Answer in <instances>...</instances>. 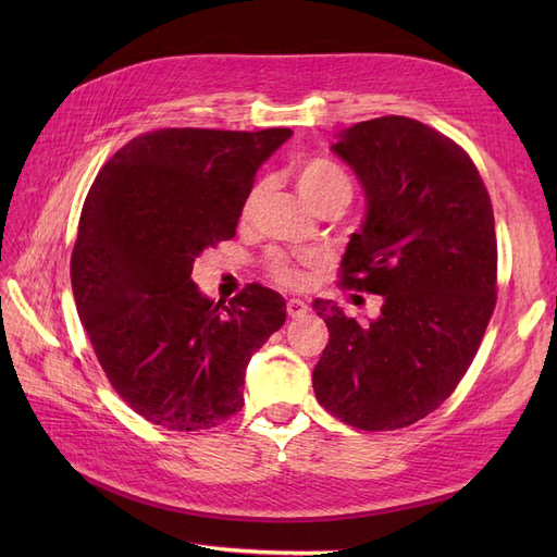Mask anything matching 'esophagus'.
Returning a JSON list of instances; mask_svg holds the SVG:
<instances>
[{
	"label": "esophagus",
	"instance_id": "obj_1",
	"mask_svg": "<svg viewBox=\"0 0 557 557\" xmlns=\"http://www.w3.org/2000/svg\"><path fill=\"white\" fill-rule=\"evenodd\" d=\"M285 311H288L290 318H301V315H307L309 305H307V301H301V299H288Z\"/></svg>",
	"mask_w": 557,
	"mask_h": 557
}]
</instances>
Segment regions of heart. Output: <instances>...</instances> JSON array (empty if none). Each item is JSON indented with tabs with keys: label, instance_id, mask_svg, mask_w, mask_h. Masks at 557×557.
Segmentation results:
<instances>
[{
	"label": "heart",
	"instance_id": "heart-1",
	"mask_svg": "<svg viewBox=\"0 0 557 557\" xmlns=\"http://www.w3.org/2000/svg\"><path fill=\"white\" fill-rule=\"evenodd\" d=\"M295 183L301 199H305L313 211H320L323 207L344 209L352 195V185L348 174L344 172V166L327 158H313V160L301 162L295 172ZM260 199H262V185H256L244 201V209H242L244 223H248L250 218L256 215ZM267 269L278 283H285V285H299L305 281L301 269L290 258H285L283 252H272V256H269Z\"/></svg>",
	"mask_w": 557,
	"mask_h": 557
}]
</instances>
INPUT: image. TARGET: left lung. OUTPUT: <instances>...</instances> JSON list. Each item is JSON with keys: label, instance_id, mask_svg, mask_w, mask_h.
<instances>
[{"label": "left lung", "instance_id": "8db88e82", "mask_svg": "<svg viewBox=\"0 0 557 557\" xmlns=\"http://www.w3.org/2000/svg\"><path fill=\"white\" fill-rule=\"evenodd\" d=\"M332 150L367 197L342 283L383 305L379 318L358 320L313 301L330 330L313 391L346 425L407 428L455 391L495 311L493 205L465 150L413 117L358 123Z\"/></svg>", "mask_w": 557, "mask_h": 557}]
</instances>
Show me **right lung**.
<instances>
[{"instance_id":"add662e5","label":"right lung","mask_w":557,"mask_h":557,"mask_svg":"<svg viewBox=\"0 0 557 557\" xmlns=\"http://www.w3.org/2000/svg\"><path fill=\"white\" fill-rule=\"evenodd\" d=\"M288 127H170L125 144L81 211L72 288L113 391L176 432L209 430L244 407L252 352L285 323V299L250 283L225 307L190 278L237 232L262 162Z\"/></svg>"}]
</instances>
